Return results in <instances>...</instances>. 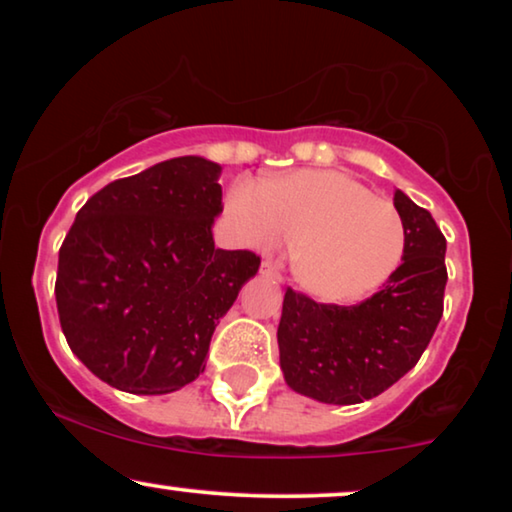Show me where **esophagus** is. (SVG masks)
<instances>
[{"instance_id":"1","label":"esophagus","mask_w":512,"mask_h":512,"mask_svg":"<svg viewBox=\"0 0 512 512\" xmlns=\"http://www.w3.org/2000/svg\"><path fill=\"white\" fill-rule=\"evenodd\" d=\"M261 275L270 279H279V265L268 258V261L261 263Z\"/></svg>"}]
</instances>
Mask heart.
Here are the masks:
<instances>
[{
    "instance_id": "b5f03b06",
    "label": "heart",
    "mask_w": 512,
    "mask_h": 512,
    "mask_svg": "<svg viewBox=\"0 0 512 512\" xmlns=\"http://www.w3.org/2000/svg\"><path fill=\"white\" fill-rule=\"evenodd\" d=\"M226 214L251 247H291L296 282L328 305L373 296L396 275L408 249L396 207L335 170H296L268 184L235 181Z\"/></svg>"
}]
</instances>
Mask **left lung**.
<instances>
[{
    "label": "left lung",
    "mask_w": 512,
    "mask_h": 512,
    "mask_svg": "<svg viewBox=\"0 0 512 512\" xmlns=\"http://www.w3.org/2000/svg\"><path fill=\"white\" fill-rule=\"evenodd\" d=\"M394 207L408 249L394 277L361 305H319L286 289L277 328L279 366L293 391L319 403L380 396L415 368L443 317L447 242L433 216L403 191Z\"/></svg>",
    "instance_id": "obj_1"
}]
</instances>
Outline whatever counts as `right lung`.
I'll use <instances>...</instances> for the list:
<instances>
[{"mask_svg": "<svg viewBox=\"0 0 512 512\" xmlns=\"http://www.w3.org/2000/svg\"><path fill=\"white\" fill-rule=\"evenodd\" d=\"M221 165L165 160L111 181L60 247L55 300L90 373L139 396L172 394L202 370L214 328L258 272L251 251L214 247Z\"/></svg>", "mask_w": 512, "mask_h": 512, "instance_id": "add662e5", "label": "right lung"}]
</instances>
